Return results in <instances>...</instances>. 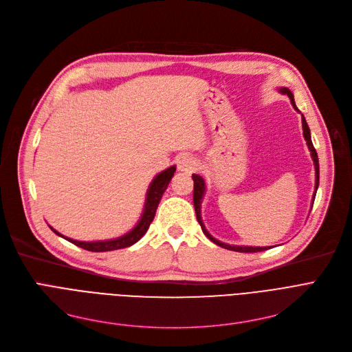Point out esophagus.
<instances>
[{
	"label": "esophagus",
	"instance_id": "obj_1",
	"mask_svg": "<svg viewBox=\"0 0 352 352\" xmlns=\"http://www.w3.org/2000/svg\"><path fill=\"white\" fill-rule=\"evenodd\" d=\"M197 168V160L190 154H182L178 158V170L182 173H192Z\"/></svg>",
	"mask_w": 352,
	"mask_h": 352
}]
</instances>
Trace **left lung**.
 Listing matches in <instances>:
<instances>
[{
    "mask_svg": "<svg viewBox=\"0 0 352 352\" xmlns=\"http://www.w3.org/2000/svg\"><path fill=\"white\" fill-rule=\"evenodd\" d=\"M278 91L281 92V94H285L289 97L291 100V104L294 107L295 111H298L297 105H295V101H294V96L292 92L287 88V87H281L278 88ZM300 113V111H298ZM301 120H302V134H304V138L307 141V145H308V150L311 153V158L314 161V168H316V191H314V195H312V204H314V199H316V194H317V190H318V184H320V164H318V155H317V151L316 148H314L312 145V141H311V133H309V128H308V124L305 121V117L301 116ZM192 179H194V208H195V214H197V219L198 223L202 228V232H204L211 241L219 247L223 248H227V250H231V251H238V252H258V251H265L271 247H248V245H230V244H226V243H221L218 241L217 238H214L206 228L204 223H202V218H201V202H202V198H204L206 195V190H207V186H206V179L202 178L201 175L198 174H192Z\"/></svg>",
    "mask_w": 352,
    "mask_h": 352,
    "instance_id": "1",
    "label": "left lung"
}]
</instances>
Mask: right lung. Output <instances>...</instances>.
Listing matches in <instances>:
<instances>
[{
	"instance_id": "1",
	"label": "right lung",
	"mask_w": 352,
	"mask_h": 352,
	"mask_svg": "<svg viewBox=\"0 0 352 352\" xmlns=\"http://www.w3.org/2000/svg\"><path fill=\"white\" fill-rule=\"evenodd\" d=\"M177 170V166L173 165L170 168H166L164 171H161L160 174H157L154 177V179L151 181L150 187L146 190V197H145V204H144V210L141 214V218L137 223V226L131 230L128 231L126 234L113 238V239H104V241H77V239H72L68 238L63 234H60L58 231H55L51 226H48L55 234L63 236L67 241L72 243L74 245L81 247L87 251H92V252H104V251H114V250H120V248H126V247H131L133 244H135L137 241L142 238V235L148 231V227L153 223V219L155 217V211L157 207L161 201L162 194L165 192L166 187H168V184L171 181V178L174 177V173Z\"/></svg>"
}]
</instances>
